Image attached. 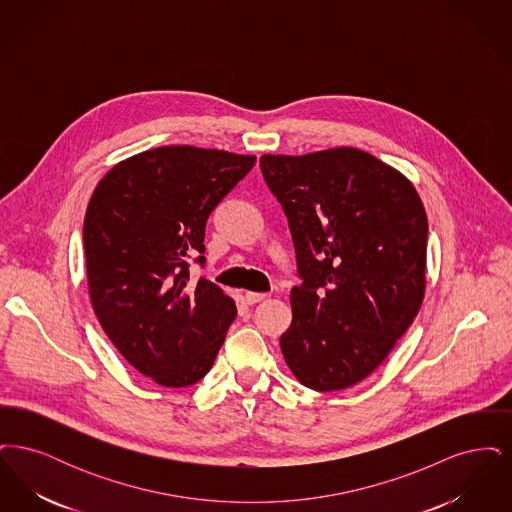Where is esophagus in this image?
Wrapping results in <instances>:
<instances>
[{
	"instance_id": "obj_1",
	"label": "esophagus",
	"mask_w": 512,
	"mask_h": 512,
	"mask_svg": "<svg viewBox=\"0 0 512 512\" xmlns=\"http://www.w3.org/2000/svg\"><path fill=\"white\" fill-rule=\"evenodd\" d=\"M267 293H253L247 292L245 293V301L249 303V305H255V303H261V301H265L267 299Z\"/></svg>"
}]
</instances>
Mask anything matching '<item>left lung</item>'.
Listing matches in <instances>:
<instances>
[{
    "instance_id": "left-lung-1",
    "label": "left lung",
    "mask_w": 512,
    "mask_h": 512,
    "mask_svg": "<svg viewBox=\"0 0 512 512\" xmlns=\"http://www.w3.org/2000/svg\"><path fill=\"white\" fill-rule=\"evenodd\" d=\"M261 172L288 219L301 278L284 359L311 390L355 386L422 305L424 205L401 172L355 147L263 155Z\"/></svg>"
}]
</instances>
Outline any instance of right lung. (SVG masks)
Here are the masks:
<instances>
[{"mask_svg": "<svg viewBox=\"0 0 512 512\" xmlns=\"http://www.w3.org/2000/svg\"><path fill=\"white\" fill-rule=\"evenodd\" d=\"M255 165V155L165 146L107 172L84 217L88 290L101 328L140 374L165 388L199 382L238 315L199 278L205 224Z\"/></svg>", "mask_w": 512, "mask_h": 512, "instance_id": "obj_1", "label": "right lung"}]
</instances>
